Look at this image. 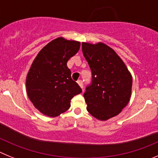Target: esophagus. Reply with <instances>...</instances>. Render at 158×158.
Wrapping results in <instances>:
<instances>
[{"label": "esophagus", "mask_w": 158, "mask_h": 158, "mask_svg": "<svg viewBox=\"0 0 158 158\" xmlns=\"http://www.w3.org/2000/svg\"><path fill=\"white\" fill-rule=\"evenodd\" d=\"M77 84L79 85V86H80L81 89H83V83H82V81L81 80H78L77 81Z\"/></svg>", "instance_id": "esophagus-1"}]
</instances>
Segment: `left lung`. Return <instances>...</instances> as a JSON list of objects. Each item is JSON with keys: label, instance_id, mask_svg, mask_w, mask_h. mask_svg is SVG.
Instances as JSON below:
<instances>
[{"label": "left lung", "instance_id": "obj_1", "mask_svg": "<svg viewBox=\"0 0 158 158\" xmlns=\"http://www.w3.org/2000/svg\"><path fill=\"white\" fill-rule=\"evenodd\" d=\"M82 52L93 75L91 85L84 94L88 111L101 121L116 116L131 99V72L116 52L105 43H82Z\"/></svg>", "mask_w": 158, "mask_h": 158}]
</instances>
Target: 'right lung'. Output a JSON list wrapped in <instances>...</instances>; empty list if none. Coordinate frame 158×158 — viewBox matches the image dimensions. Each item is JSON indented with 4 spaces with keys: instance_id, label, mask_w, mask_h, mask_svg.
I'll return each mask as SVG.
<instances>
[{
    "instance_id": "1",
    "label": "right lung",
    "mask_w": 158,
    "mask_h": 158,
    "mask_svg": "<svg viewBox=\"0 0 158 158\" xmlns=\"http://www.w3.org/2000/svg\"><path fill=\"white\" fill-rule=\"evenodd\" d=\"M81 43L58 37L38 53L26 77L29 100L39 111L56 117L69 109L71 99L81 93L71 78L68 60L77 54Z\"/></svg>"
}]
</instances>
